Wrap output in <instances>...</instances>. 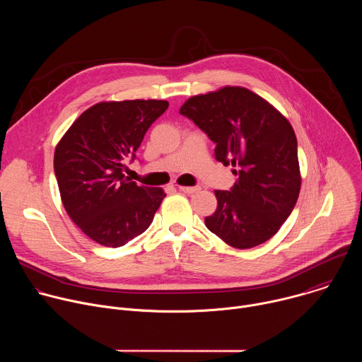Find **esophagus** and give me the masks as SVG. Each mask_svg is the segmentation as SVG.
I'll return each instance as SVG.
<instances>
[{"mask_svg": "<svg viewBox=\"0 0 362 362\" xmlns=\"http://www.w3.org/2000/svg\"><path fill=\"white\" fill-rule=\"evenodd\" d=\"M179 190L180 192H183V193H187V194H192V193H196V192H199L200 190V187H197V186H179Z\"/></svg>", "mask_w": 362, "mask_h": 362, "instance_id": "1", "label": "esophagus"}]
</instances>
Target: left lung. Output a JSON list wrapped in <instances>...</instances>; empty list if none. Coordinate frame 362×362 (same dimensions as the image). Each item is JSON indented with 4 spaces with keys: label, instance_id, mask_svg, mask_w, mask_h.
<instances>
[{
    "label": "left lung",
    "instance_id": "1",
    "mask_svg": "<svg viewBox=\"0 0 362 362\" xmlns=\"http://www.w3.org/2000/svg\"><path fill=\"white\" fill-rule=\"evenodd\" d=\"M216 144L215 158L238 166L230 190H215L218 208L204 218L212 233L236 249L271 239L300 190L298 143L291 123L261 95L226 86L193 95L180 107Z\"/></svg>",
    "mask_w": 362,
    "mask_h": 362
}]
</instances>
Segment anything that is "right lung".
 <instances>
[{"instance_id": "1", "label": "right lung", "mask_w": 362, "mask_h": 362, "mask_svg": "<svg viewBox=\"0 0 362 362\" xmlns=\"http://www.w3.org/2000/svg\"><path fill=\"white\" fill-rule=\"evenodd\" d=\"M166 100L103 101L87 109L54 151L64 209L94 242L119 247L143 233L166 196L160 187L132 182L123 170Z\"/></svg>"}]
</instances>
